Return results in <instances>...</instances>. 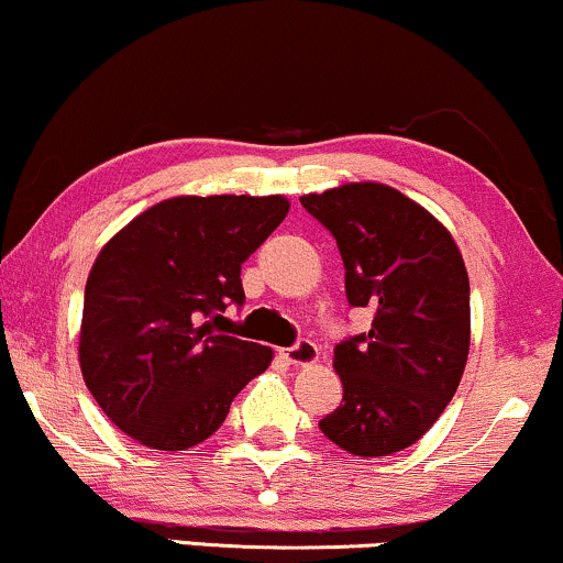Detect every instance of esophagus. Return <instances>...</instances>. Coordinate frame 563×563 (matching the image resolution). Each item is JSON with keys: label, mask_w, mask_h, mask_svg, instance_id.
I'll list each match as a JSON object with an SVG mask.
<instances>
[{"label": "esophagus", "mask_w": 563, "mask_h": 563, "mask_svg": "<svg viewBox=\"0 0 563 563\" xmlns=\"http://www.w3.org/2000/svg\"><path fill=\"white\" fill-rule=\"evenodd\" d=\"M282 355L292 363V366H308V363L319 361V345L310 340H300V342H295L292 347L284 350Z\"/></svg>", "instance_id": "obj_1"}]
</instances>
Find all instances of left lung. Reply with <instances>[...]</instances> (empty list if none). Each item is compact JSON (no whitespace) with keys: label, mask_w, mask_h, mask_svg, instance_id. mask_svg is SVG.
Here are the masks:
<instances>
[{"label":"left lung","mask_w":563,"mask_h":563,"mask_svg":"<svg viewBox=\"0 0 563 563\" xmlns=\"http://www.w3.org/2000/svg\"><path fill=\"white\" fill-rule=\"evenodd\" d=\"M336 240L345 295L372 329L334 347L342 402L319 421L342 451L374 459L413 445L440 419L468 358V274L451 231L387 184L300 197Z\"/></svg>","instance_id":"8db88e82"}]
</instances>
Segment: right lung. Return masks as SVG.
Segmentation results:
<instances>
[{
    "mask_svg": "<svg viewBox=\"0 0 563 563\" xmlns=\"http://www.w3.org/2000/svg\"><path fill=\"white\" fill-rule=\"evenodd\" d=\"M289 213L282 195L170 197L104 244L84 292L78 361L104 416L152 451H187L227 419L271 347L218 334L242 263Z\"/></svg>",
    "mask_w": 563,
    "mask_h": 563,
    "instance_id": "right-lung-1",
    "label": "right lung"
}]
</instances>
